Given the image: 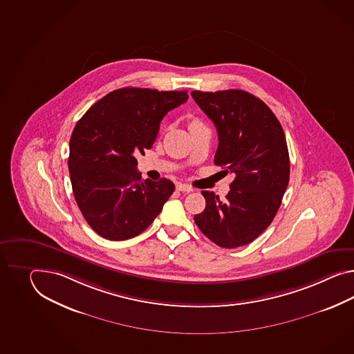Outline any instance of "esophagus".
<instances>
[{"label": "esophagus", "instance_id": "obj_1", "mask_svg": "<svg viewBox=\"0 0 354 354\" xmlns=\"http://www.w3.org/2000/svg\"><path fill=\"white\" fill-rule=\"evenodd\" d=\"M176 190H179V192H184V193H189L192 192V187L188 185V184H183V183H178L176 184Z\"/></svg>", "mask_w": 354, "mask_h": 354}]
</instances>
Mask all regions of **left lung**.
I'll use <instances>...</instances> for the list:
<instances>
[{
  "label": "left lung",
  "mask_w": 354,
  "mask_h": 354,
  "mask_svg": "<svg viewBox=\"0 0 354 354\" xmlns=\"http://www.w3.org/2000/svg\"><path fill=\"white\" fill-rule=\"evenodd\" d=\"M192 97L217 129L215 165L235 174L225 201L202 190L206 208L194 221L218 247L245 245L268 229L284 197L290 174L284 130L268 104L245 91Z\"/></svg>",
  "instance_id": "8db88e82"
}]
</instances>
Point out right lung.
<instances>
[{"instance_id":"add662e5","label":"right lung","mask_w":354,"mask_h":354,"mask_svg":"<svg viewBox=\"0 0 354 354\" xmlns=\"http://www.w3.org/2000/svg\"><path fill=\"white\" fill-rule=\"evenodd\" d=\"M187 100V91L121 88L77 122L70 138V180L79 209L95 233L127 241L161 212L175 185L165 178L142 180L136 155L152 147L165 115Z\"/></svg>"}]
</instances>
